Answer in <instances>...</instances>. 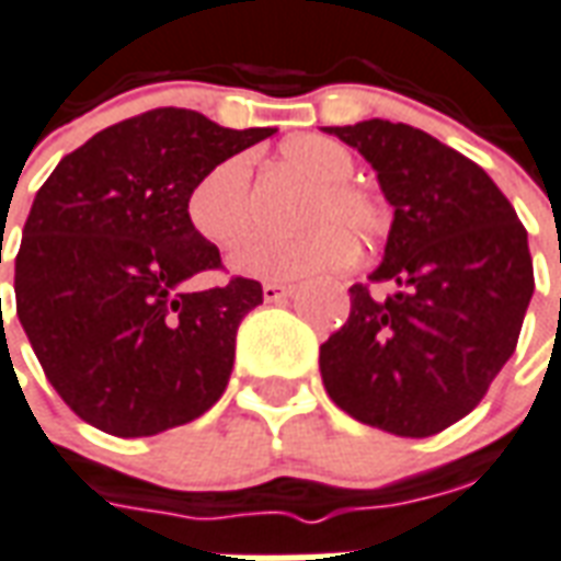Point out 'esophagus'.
<instances>
[{
  "instance_id": "esophagus-1",
  "label": "esophagus",
  "mask_w": 561,
  "mask_h": 561,
  "mask_svg": "<svg viewBox=\"0 0 561 561\" xmlns=\"http://www.w3.org/2000/svg\"><path fill=\"white\" fill-rule=\"evenodd\" d=\"M261 291H264V300L267 302H285L297 294V285H291V282H264Z\"/></svg>"
}]
</instances>
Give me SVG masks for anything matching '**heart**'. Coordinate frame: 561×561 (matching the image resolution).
I'll list each match as a JSON object with an SVG mask.
<instances>
[{
  "mask_svg": "<svg viewBox=\"0 0 561 561\" xmlns=\"http://www.w3.org/2000/svg\"><path fill=\"white\" fill-rule=\"evenodd\" d=\"M282 160L312 181L294 238L255 234L231 252V270L249 279L291 282L323 270L342 267L351 259V243L371 247L386 228L383 207L365 186L354 184V153L321 133H300L285 139ZM186 222L198 238L219 249L234 247L249 231V160L243 153L226 157L198 178L186 196ZM345 234L342 236L341 231Z\"/></svg>",
  "mask_w": 561,
  "mask_h": 561,
  "instance_id": "heart-1",
  "label": "heart"
}]
</instances>
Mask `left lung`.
Here are the masks:
<instances>
[{"label": "left lung", "mask_w": 561, "mask_h": 561, "mask_svg": "<svg viewBox=\"0 0 561 561\" xmlns=\"http://www.w3.org/2000/svg\"><path fill=\"white\" fill-rule=\"evenodd\" d=\"M327 133L371 163L396 217L380 267L321 344L323 386L363 425L431 437L479 404L517 347L535 291L526 228L488 172L431 133L383 118Z\"/></svg>", "instance_id": "obj_1"}]
</instances>
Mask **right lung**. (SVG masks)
<instances>
[{
  "mask_svg": "<svg viewBox=\"0 0 561 561\" xmlns=\"http://www.w3.org/2000/svg\"><path fill=\"white\" fill-rule=\"evenodd\" d=\"M273 133L163 106L94 133L37 190L14 261L16 318L89 425L153 437L226 392L238 327L264 291L243 276L186 288L222 267L186 222V196L210 165Z\"/></svg>",
  "mask_w": 561,
  "mask_h": 561,
  "instance_id": "1",
  "label": "right lung"
}]
</instances>
